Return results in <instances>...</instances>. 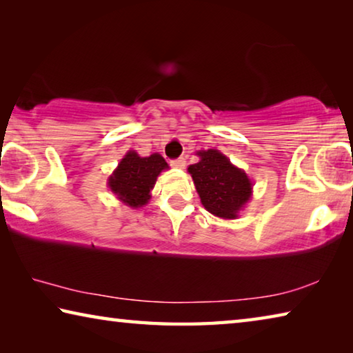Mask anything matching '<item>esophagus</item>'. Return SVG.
Listing matches in <instances>:
<instances>
[{"mask_svg":"<svg viewBox=\"0 0 353 353\" xmlns=\"http://www.w3.org/2000/svg\"><path fill=\"white\" fill-rule=\"evenodd\" d=\"M185 159L183 157H179V159H176V160H172L171 162V165L174 166V168H179V170H182V168H185Z\"/></svg>","mask_w":353,"mask_h":353,"instance_id":"34e87169","label":"esophagus"}]
</instances>
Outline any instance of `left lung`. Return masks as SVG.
Returning <instances> with one entry per match:
<instances>
[{
    "mask_svg": "<svg viewBox=\"0 0 353 353\" xmlns=\"http://www.w3.org/2000/svg\"><path fill=\"white\" fill-rule=\"evenodd\" d=\"M199 162L188 166L202 205L218 218L235 219L252 196L246 172L230 163L218 149L199 151Z\"/></svg>",
    "mask_w": 353,
    "mask_h": 353,
    "instance_id": "8db88e82",
    "label": "left lung"
}]
</instances>
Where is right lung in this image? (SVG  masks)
<instances>
[{"label": "right lung", "instance_id": "obj_1", "mask_svg": "<svg viewBox=\"0 0 353 353\" xmlns=\"http://www.w3.org/2000/svg\"><path fill=\"white\" fill-rule=\"evenodd\" d=\"M163 170H168V163L160 154H151L149 157H140L135 151H129L118 168L109 177V188L117 194L123 204L130 208H139L151 199V190Z\"/></svg>", "mask_w": 353, "mask_h": 353}]
</instances>
